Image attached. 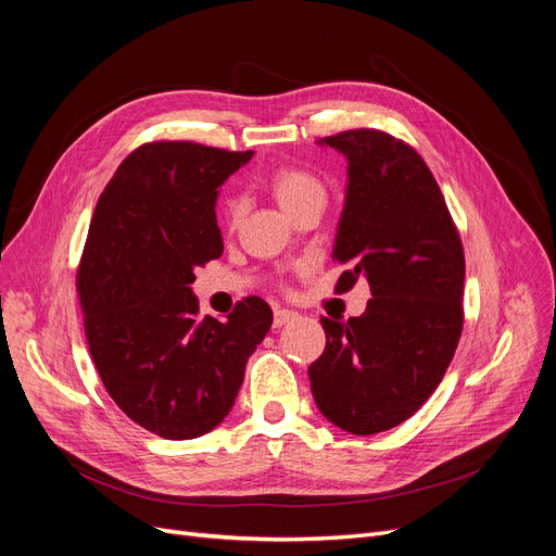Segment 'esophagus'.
Masks as SVG:
<instances>
[{"mask_svg": "<svg viewBox=\"0 0 556 556\" xmlns=\"http://www.w3.org/2000/svg\"><path fill=\"white\" fill-rule=\"evenodd\" d=\"M296 317V313L294 311H288V308H276L274 311V327L278 329V327H282V325H288L290 319H294Z\"/></svg>", "mask_w": 556, "mask_h": 556, "instance_id": "34e87169", "label": "esophagus"}]
</instances>
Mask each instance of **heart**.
I'll return each instance as SVG.
<instances>
[{
	"mask_svg": "<svg viewBox=\"0 0 556 556\" xmlns=\"http://www.w3.org/2000/svg\"><path fill=\"white\" fill-rule=\"evenodd\" d=\"M266 188L278 201V206L296 217L301 211L308 208L317 201H325V185L313 172L304 169V166L294 164H282L266 176ZM243 204L239 197H227L225 199V217L229 225H237L241 217Z\"/></svg>",
	"mask_w": 556,
	"mask_h": 556,
	"instance_id": "obj_1",
	"label": "heart"
}]
</instances>
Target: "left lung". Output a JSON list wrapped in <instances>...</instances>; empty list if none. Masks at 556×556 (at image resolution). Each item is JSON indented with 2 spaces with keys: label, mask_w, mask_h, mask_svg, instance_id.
I'll return each mask as SVG.
<instances>
[{
  "label": "left lung",
  "mask_w": 556,
  "mask_h": 556,
  "mask_svg": "<svg viewBox=\"0 0 556 556\" xmlns=\"http://www.w3.org/2000/svg\"><path fill=\"white\" fill-rule=\"evenodd\" d=\"M327 143L348 157V190L333 260L336 290L371 285L359 317L319 323L325 352L308 366L331 425L371 435L406 422L443 380L464 327V248L443 192L417 150L378 129Z\"/></svg>",
  "instance_id": "obj_1"
}]
</instances>
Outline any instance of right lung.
<instances>
[{
  "mask_svg": "<svg viewBox=\"0 0 556 556\" xmlns=\"http://www.w3.org/2000/svg\"><path fill=\"white\" fill-rule=\"evenodd\" d=\"M252 150L192 141L143 143L97 201L76 290L86 339L109 396L166 441L215 429L237 399L248 357L271 329L260 296L227 323L199 319L194 268L223 255L217 188Z\"/></svg>",
  "mask_w": 556,
  "mask_h": 556,
  "instance_id": "right-lung-1",
  "label": "right lung"
}]
</instances>
